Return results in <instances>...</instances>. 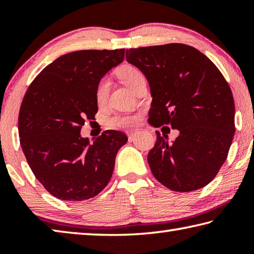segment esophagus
<instances>
[{
  "label": "esophagus",
  "mask_w": 254,
  "mask_h": 254,
  "mask_svg": "<svg viewBox=\"0 0 254 254\" xmlns=\"http://www.w3.org/2000/svg\"><path fill=\"white\" fill-rule=\"evenodd\" d=\"M139 133V131L137 130H133V131H128L127 132V136H128V140H132L133 136H134L135 134H137Z\"/></svg>",
  "instance_id": "esophagus-1"
}]
</instances>
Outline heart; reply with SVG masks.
I'll return each instance as SVG.
<instances>
[{"label":"heart","mask_w":254,"mask_h":254,"mask_svg":"<svg viewBox=\"0 0 254 254\" xmlns=\"http://www.w3.org/2000/svg\"><path fill=\"white\" fill-rule=\"evenodd\" d=\"M118 75L121 80L126 84L128 88L133 92L135 86L140 83L141 80L144 79L143 72L139 68L132 65H124L120 68ZM110 89V80L109 78H102L96 86L95 89V97L98 104H103L106 101L107 95H109ZM139 121V118L136 115H121L117 114L107 119V126L113 128H124L135 126Z\"/></svg>","instance_id":"1"}]
</instances>
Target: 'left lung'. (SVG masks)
<instances>
[{"instance_id":"1","label":"left lung","mask_w":254,"mask_h":254,"mask_svg":"<svg viewBox=\"0 0 254 254\" xmlns=\"http://www.w3.org/2000/svg\"><path fill=\"white\" fill-rule=\"evenodd\" d=\"M127 60L148 79L149 123L179 131L173 142L156 132L148 154L153 176L175 191L203 188L225 162L235 132L234 100L224 76L204 54L184 44L132 48Z\"/></svg>"}]
</instances>
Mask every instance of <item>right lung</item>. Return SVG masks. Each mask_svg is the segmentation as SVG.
Returning <instances> with one entry per match:
<instances>
[{"instance_id": "right-lung-1", "label": "right lung", "mask_w": 254, "mask_h": 254, "mask_svg": "<svg viewBox=\"0 0 254 254\" xmlns=\"http://www.w3.org/2000/svg\"><path fill=\"white\" fill-rule=\"evenodd\" d=\"M124 49L78 50L40 71L19 113L21 148L33 175L63 200L92 198L109 184L123 132L107 130L89 143L81 137L86 119L97 113L98 81L124 59Z\"/></svg>"}]
</instances>
